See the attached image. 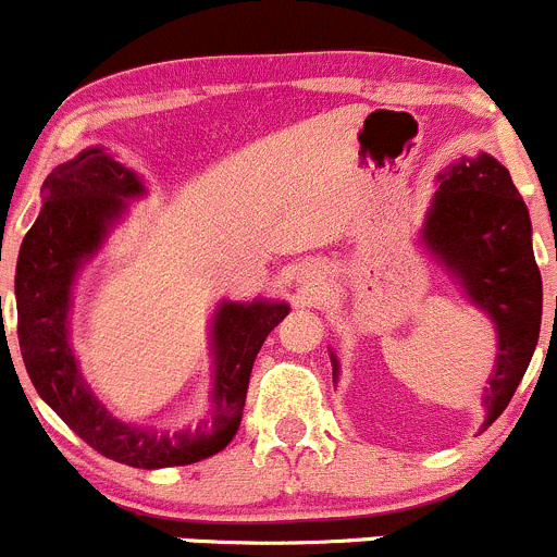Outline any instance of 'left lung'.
I'll list each match as a JSON object with an SVG mask.
<instances>
[{
	"label": "left lung",
	"instance_id": "1",
	"mask_svg": "<svg viewBox=\"0 0 557 557\" xmlns=\"http://www.w3.org/2000/svg\"><path fill=\"white\" fill-rule=\"evenodd\" d=\"M422 240L498 330V360L484 389V425H490L525 376L542 327V273L531 249V219L509 170L482 153L444 173Z\"/></svg>",
	"mask_w": 557,
	"mask_h": 557
}]
</instances>
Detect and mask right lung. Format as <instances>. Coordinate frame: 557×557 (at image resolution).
<instances>
[{
  "label": "right lung",
  "mask_w": 557,
  "mask_h": 557,
  "mask_svg": "<svg viewBox=\"0 0 557 557\" xmlns=\"http://www.w3.org/2000/svg\"><path fill=\"white\" fill-rule=\"evenodd\" d=\"M46 191L42 213L26 233L15 268L21 357L40 398L91 449L115 463L189 466L222 453L238 433L257 351L289 313V306L268 300L222 302L213 319L216 409L211 431L170 438L119 422L86 387L70 349V286L81 262L99 249L110 224L124 213L126 197L143 195V184L132 170L104 153V148H89L67 164H59L48 175Z\"/></svg>",
  "instance_id": "right-lung-1"
}]
</instances>
